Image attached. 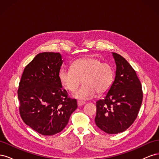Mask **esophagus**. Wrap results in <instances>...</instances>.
<instances>
[{
    "label": "esophagus",
    "instance_id": "1",
    "mask_svg": "<svg viewBox=\"0 0 159 159\" xmlns=\"http://www.w3.org/2000/svg\"><path fill=\"white\" fill-rule=\"evenodd\" d=\"M85 104V102H83V101H78V107L81 106V105H84Z\"/></svg>",
    "mask_w": 159,
    "mask_h": 159
}]
</instances>
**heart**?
I'll return each instance as SVG.
<instances>
[{
    "label": "heart",
    "instance_id": "obj_1",
    "mask_svg": "<svg viewBox=\"0 0 159 159\" xmlns=\"http://www.w3.org/2000/svg\"><path fill=\"white\" fill-rule=\"evenodd\" d=\"M114 78L113 67L95 57L76 60L71 68H61L59 72L61 84L71 93L75 92L83 82L84 85L74 95L75 98L83 100L93 98L96 92L99 95L107 93Z\"/></svg>",
    "mask_w": 159,
    "mask_h": 159
}]
</instances>
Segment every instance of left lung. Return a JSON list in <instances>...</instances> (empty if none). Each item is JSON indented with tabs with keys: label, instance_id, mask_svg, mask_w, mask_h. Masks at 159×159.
<instances>
[{
	"label": "left lung",
	"instance_id": "left-lung-1",
	"mask_svg": "<svg viewBox=\"0 0 159 159\" xmlns=\"http://www.w3.org/2000/svg\"><path fill=\"white\" fill-rule=\"evenodd\" d=\"M116 64L112 86L103 99L96 102L95 124L108 134L127 130L136 119L143 101L141 81L129 62L112 52Z\"/></svg>",
	"mask_w": 159,
	"mask_h": 159
}]
</instances>
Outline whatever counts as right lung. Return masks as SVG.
<instances>
[{"label":"right lung","instance_id":"add662e5","mask_svg":"<svg viewBox=\"0 0 159 159\" xmlns=\"http://www.w3.org/2000/svg\"><path fill=\"white\" fill-rule=\"evenodd\" d=\"M63 61L60 53H40L25 67L19 84L20 116L42 135L61 131L78 107L76 99L62 88L59 72Z\"/></svg>","mask_w":159,"mask_h":159}]
</instances>
